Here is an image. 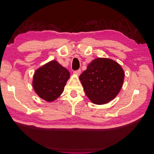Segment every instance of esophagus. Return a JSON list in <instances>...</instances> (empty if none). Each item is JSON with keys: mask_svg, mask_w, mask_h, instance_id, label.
Listing matches in <instances>:
<instances>
[{"mask_svg": "<svg viewBox=\"0 0 154 154\" xmlns=\"http://www.w3.org/2000/svg\"><path fill=\"white\" fill-rule=\"evenodd\" d=\"M73 73H74L75 75H78V76H79V75L81 74V70H80V69H78V70L74 71H73Z\"/></svg>", "mask_w": 154, "mask_h": 154, "instance_id": "obj_1", "label": "esophagus"}]
</instances>
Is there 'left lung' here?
<instances>
[{"label":"left lung","mask_w":154,"mask_h":154,"mask_svg":"<svg viewBox=\"0 0 154 154\" xmlns=\"http://www.w3.org/2000/svg\"><path fill=\"white\" fill-rule=\"evenodd\" d=\"M124 76V71L117 62L109 59L97 58L87 65L79 79L90 100L95 104L103 105L118 94Z\"/></svg>","instance_id":"obj_1"}]
</instances>
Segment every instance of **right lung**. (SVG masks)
I'll return each instance as SVG.
<instances>
[{
	"label": "right lung",
	"mask_w": 154,
	"mask_h": 154,
	"mask_svg": "<svg viewBox=\"0 0 154 154\" xmlns=\"http://www.w3.org/2000/svg\"><path fill=\"white\" fill-rule=\"evenodd\" d=\"M69 75L67 69L56 61H51L35 71L33 88L41 98L53 101L61 95Z\"/></svg>",
	"instance_id": "right-lung-1"
}]
</instances>
